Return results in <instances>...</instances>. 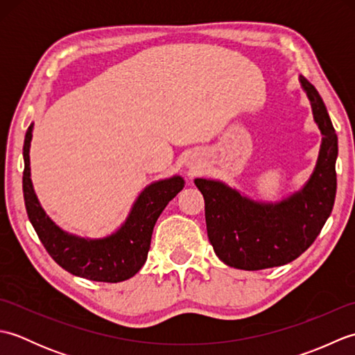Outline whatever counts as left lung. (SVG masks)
<instances>
[{
	"mask_svg": "<svg viewBox=\"0 0 355 355\" xmlns=\"http://www.w3.org/2000/svg\"><path fill=\"white\" fill-rule=\"evenodd\" d=\"M300 84L323 134L318 164L302 191L276 205H263L221 182L195 180L205 197L209 241L218 258L229 267L262 270L294 261L314 243L333 210L337 134L318 89L302 76Z\"/></svg>",
	"mask_w": 355,
	"mask_h": 355,
	"instance_id": "8db88e82",
	"label": "left lung"
}]
</instances>
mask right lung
Segmentation results:
<instances>
[{
  "label": "right lung",
  "mask_w": 355,
  "mask_h": 355,
  "mask_svg": "<svg viewBox=\"0 0 355 355\" xmlns=\"http://www.w3.org/2000/svg\"><path fill=\"white\" fill-rule=\"evenodd\" d=\"M33 123L24 139L22 191L28 220L45 250L69 273L97 282H122L132 277L146 262L154 225L168 202L183 189L182 177L149 184L134 202L125 224L111 236L84 239L61 230L45 215L30 180V141Z\"/></svg>",
  "instance_id": "1"
}]
</instances>
